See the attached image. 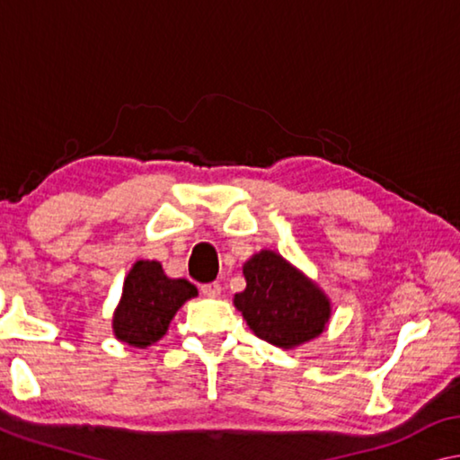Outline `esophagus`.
Listing matches in <instances>:
<instances>
[{"mask_svg": "<svg viewBox=\"0 0 460 460\" xmlns=\"http://www.w3.org/2000/svg\"><path fill=\"white\" fill-rule=\"evenodd\" d=\"M200 292L208 296V298H217L221 294V284L219 282H211V284H202Z\"/></svg>", "mask_w": 460, "mask_h": 460, "instance_id": "obj_1", "label": "esophagus"}]
</instances>
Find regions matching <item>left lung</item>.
<instances>
[{"instance_id": "8db88e82", "label": "left lung", "mask_w": 460, "mask_h": 460, "mask_svg": "<svg viewBox=\"0 0 460 460\" xmlns=\"http://www.w3.org/2000/svg\"><path fill=\"white\" fill-rule=\"evenodd\" d=\"M245 290L233 305L255 337L279 349H294L316 339L331 318V300L313 279L270 249L243 266Z\"/></svg>"}]
</instances>
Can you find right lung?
<instances>
[{
	"instance_id": "obj_1",
	"label": "right lung",
	"mask_w": 460,
	"mask_h": 460,
	"mask_svg": "<svg viewBox=\"0 0 460 460\" xmlns=\"http://www.w3.org/2000/svg\"><path fill=\"white\" fill-rule=\"evenodd\" d=\"M197 294L189 279L168 278L160 261H136L113 314L115 337L139 349L154 345L166 334L178 308Z\"/></svg>"
}]
</instances>
